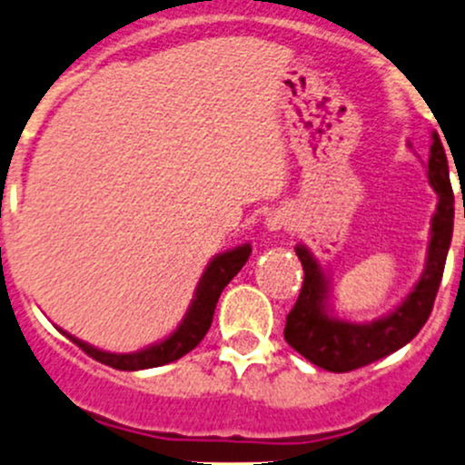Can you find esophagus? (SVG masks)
Instances as JSON below:
<instances>
[{
	"label": "esophagus",
	"instance_id": "esophagus-1",
	"mask_svg": "<svg viewBox=\"0 0 465 465\" xmlns=\"http://www.w3.org/2000/svg\"><path fill=\"white\" fill-rule=\"evenodd\" d=\"M290 224V215L288 211H270V213L265 215V227L267 232H281V229H285Z\"/></svg>",
	"mask_w": 465,
	"mask_h": 465
}]
</instances>
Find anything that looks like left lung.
I'll list each match as a JSON object with an SVG mask.
<instances>
[{"label":"left lung","mask_w":465,"mask_h":465,"mask_svg":"<svg viewBox=\"0 0 465 465\" xmlns=\"http://www.w3.org/2000/svg\"><path fill=\"white\" fill-rule=\"evenodd\" d=\"M428 180L439 195L425 270L405 302L382 320L369 323L344 322L331 315V285L322 265L306 245H297V256L303 265V285L297 303L285 317V341L297 353L317 367L332 373H346L367 367L414 340L432 312L450 241L454 227V193L450 184L448 159L439 134H432ZM465 215V209H463Z\"/></svg>","instance_id":"1"}]
</instances>
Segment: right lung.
<instances>
[{"label": "right lung", "mask_w": 465, "mask_h": 465, "mask_svg": "<svg viewBox=\"0 0 465 465\" xmlns=\"http://www.w3.org/2000/svg\"><path fill=\"white\" fill-rule=\"evenodd\" d=\"M250 254L252 245L247 242V245L233 247V250L213 256L209 265H206L198 290H195V299L191 302L189 311H186L184 320L177 326V331H173L166 340L157 341L153 346H145L137 353H107V351L94 349L87 341L78 340V337L69 335V332L63 331V335H67L74 344L81 346L89 358L98 360V362L107 364L112 369H119V371H142V369L163 367L168 362H175V360H180L182 355L193 351L203 341L211 322H213L215 303H218L224 285L241 272V267L245 265Z\"/></svg>", "instance_id": "right-lung-1"}]
</instances>
